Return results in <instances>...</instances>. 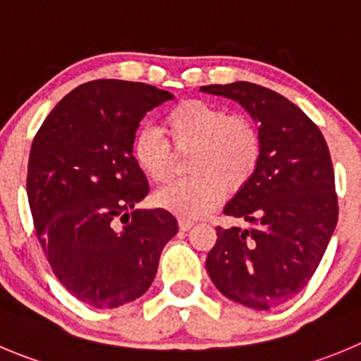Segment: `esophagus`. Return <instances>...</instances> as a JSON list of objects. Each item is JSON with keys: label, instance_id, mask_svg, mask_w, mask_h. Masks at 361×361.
<instances>
[{"label": "esophagus", "instance_id": "34e87169", "mask_svg": "<svg viewBox=\"0 0 361 361\" xmlns=\"http://www.w3.org/2000/svg\"><path fill=\"white\" fill-rule=\"evenodd\" d=\"M193 225H195V223L191 221V219L178 218V228L184 230V232H186V230H190V228H193Z\"/></svg>", "mask_w": 361, "mask_h": 361}]
</instances>
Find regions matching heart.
<instances>
[{
    "mask_svg": "<svg viewBox=\"0 0 361 361\" xmlns=\"http://www.w3.org/2000/svg\"><path fill=\"white\" fill-rule=\"evenodd\" d=\"M163 131L142 127L131 143L136 166L154 183H168L173 175L175 150L191 149L190 178L157 191L161 207L183 216L202 218L216 207L223 190L235 193L252 180L260 163L262 143L252 122L228 113L212 102L188 99L168 109Z\"/></svg>",
    "mask_w": 361,
    "mask_h": 361,
    "instance_id": "1",
    "label": "heart"
}]
</instances>
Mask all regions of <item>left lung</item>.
Masks as SVG:
<instances>
[{"label": "left lung", "mask_w": 361, "mask_h": 361, "mask_svg": "<svg viewBox=\"0 0 361 361\" xmlns=\"http://www.w3.org/2000/svg\"><path fill=\"white\" fill-rule=\"evenodd\" d=\"M200 90L239 102L259 123L262 143L252 180L223 209L248 226H218L205 267L223 296L269 310L303 290L337 226L328 145L296 104L269 88L235 81Z\"/></svg>", "instance_id": "left-lung-1"}]
</instances>
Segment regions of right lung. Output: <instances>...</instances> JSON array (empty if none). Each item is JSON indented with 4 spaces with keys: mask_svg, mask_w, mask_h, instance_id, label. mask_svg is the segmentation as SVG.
Wrapping results in <instances>:
<instances>
[{
    "mask_svg": "<svg viewBox=\"0 0 361 361\" xmlns=\"http://www.w3.org/2000/svg\"><path fill=\"white\" fill-rule=\"evenodd\" d=\"M173 99L145 83L80 85L47 115L28 161V202L44 253L61 286L94 308L147 293L177 219L135 209L149 193L131 143L147 111Z\"/></svg>",
    "mask_w": 361,
    "mask_h": 361,
    "instance_id": "add662e5",
    "label": "right lung"
}]
</instances>
